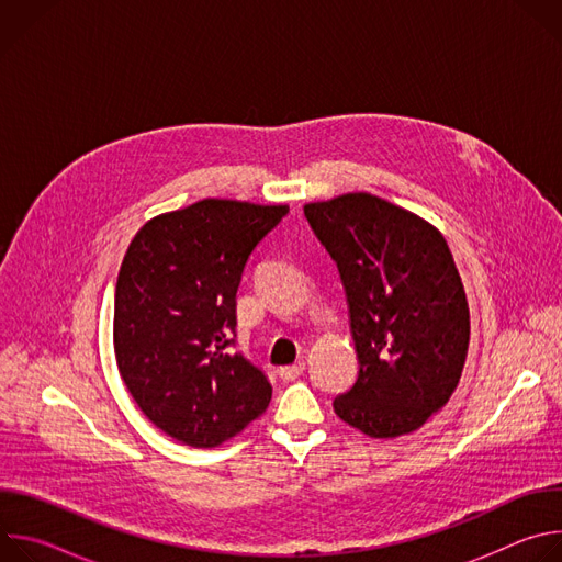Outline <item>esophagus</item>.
Segmentation results:
<instances>
[{"mask_svg": "<svg viewBox=\"0 0 562 562\" xmlns=\"http://www.w3.org/2000/svg\"><path fill=\"white\" fill-rule=\"evenodd\" d=\"M304 373V362H295V364H289V367H282L280 369V378L282 380H295Z\"/></svg>", "mask_w": 562, "mask_h": 562, "instance_id": "esophagus-1", "label": "esophagus"}]
</instances>
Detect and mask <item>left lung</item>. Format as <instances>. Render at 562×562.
Returning a JSON list of instances; mask_svg holds the SVG:
<instances>
[{
    "label": "left lung",
    "mask_w": 562,
    "mask_h": 562,
    "mask_svg": "<svg viewBox=\"0 0 562 562\" xmlns=\"http://www.w3.org/2000/svg\"><path fill=\"white\" fill-rule=\"evenodd\" d=\"M336 260L358 356L334 412L369 438L420 429L456 391L469 349V304L442 233L371 193L304 204Z\"/></svg>",
    "instance_id": "8db88e82"
}]
</instances>
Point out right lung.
I'll use <instances>...</instances> for the list:
<instances>
[{
  "instance_id": "right-lung-1",
  "label": "right lung",
  "mask_w": 562,
  "mask_h": 562,
  "mask_svg": "<svg viewBox=\"0 0 562 562\" xmlns=\"http://www.w3.org/2000/svg\"><path fill=\"white\" fill-rule=\"evenodd\" d=\"M286 204L206 198L150 217L120 267L113 347L144 416L198 449L217 447L271 403L267 375L233 351L235 293Z\"/></svg>"
}]
</instances>
